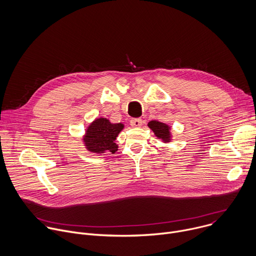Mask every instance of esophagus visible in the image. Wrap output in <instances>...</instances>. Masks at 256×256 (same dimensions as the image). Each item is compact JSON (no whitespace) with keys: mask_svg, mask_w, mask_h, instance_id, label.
<instances>
[{"mask_svg":"<svg viewBox=\"0 0 256 256\" xmlns=\"http://www.w3.org/2000/svg\"><path fill=\"white\" fill-rule=\"evenodd\" d=\"M130 125L132 127H140V126H142V119H139V118L131 119L130 120Z\"/></svg>","mask_w":256,"mask_h":256,"instance_id":"obj_1","label":"esophagus"}]
</instances>
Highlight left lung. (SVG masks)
Listing matches in <instances>:
<instances>
[{
	"instance_id": "obj_1",
	"label": "left lung",
	"mask_w": 256,
	"mask_h": 256,
	"mask_svg": "<svg viewBox=\"0 0 256 256\" xmlns=\"http://www.w3.org/2000/svg\"><path fill=\"white\" fill-rule=\"evenodd\" d=\"M148 126L153 132H154V134L158 138H162L164 141H170V128L166 124L158 121H150L148 123Z\"/></svg>"
}]
</instances>
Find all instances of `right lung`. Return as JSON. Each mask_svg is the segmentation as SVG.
<instances>
[{"mask_svg": "<svg viewBox=\"0 0 256 256\" xmlns=\"http://www.w3.org/2000/svg\"><path fill=\"white\" fill-rule=\"evenodd\" d=\"M123 128L121 123L112 124L105 118L96 119L90 125L84 138L88 150L94 153H115L117 145L114 141Z\"/></svg>", "mask_w": 256, "mask_h": 256, "instance_id": "obj_1", "label": "right lung"}]
</instances>
